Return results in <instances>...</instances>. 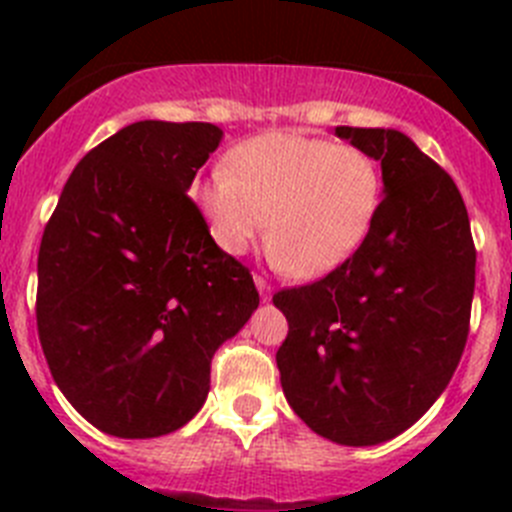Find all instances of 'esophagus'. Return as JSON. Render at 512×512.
Returning a JSON list of instances; mask_svg holds the SVG:
<instances>
[{"instance_id":"1","label":"esophagus","mask_w":512,"mask_h":512,"mask_svg":"<svg viewBox=\"0 0 512 512\" xmlns=\"http://www.w3.org/2000/svg\"><path fill=\"white\" fill-rule=\"evenodd\" d=\"M253 282H256V287H259V292H261V300H269L271 297V284L266 282L264 277H259V274H256V277H253Z\"/></svg>"}]
</instances>
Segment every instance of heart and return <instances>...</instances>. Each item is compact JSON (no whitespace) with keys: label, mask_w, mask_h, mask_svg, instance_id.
Returning <instances> with one entry per match:
<instances>
[{"label":"heart","mask_w":512,"mask_h":512,"mask_svg":"<svg viewBox=\"0 0 512 512\" xmlns=\"http://www.w3.org/2000/svg\"><path fill=\"white\" fill-rule=\"evenodd\" d=\"M382 194V171L369 153L302 133L246 140L228 166L192 189L220 251L241 256L266 225L271 259L297 279L346 264L372 230Z\"/></svg>","instance_id":"1"}]
</instances>
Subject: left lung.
<instances>
[{
	"mask_svg": "<svg viewBox=\"0 0 512 512\" xmlns=\"http://www.w3.org/2000/svg\"><path fill=\"white\" fill-rule=\"evenodd\" d=\"M382 164L384 197L359 251L274 305L289 408L318 436L374 446L408 431L454 377L469 336L474 251L459 189L400 130L336 128Z\"/></svg>",
	"mask_w": 512,
	"mask_h": 512,
	"instance_id": "8db88e82",
	"label": "left lung"
}]
</instances>
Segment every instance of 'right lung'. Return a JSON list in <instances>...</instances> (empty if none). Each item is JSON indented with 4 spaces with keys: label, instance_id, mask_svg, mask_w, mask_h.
<instances>
[{
    "label": "right lung",
    "instance_id": "add662e5",
    "mask_svg": "<svg viewBox=\"0 0 512 512\" xmlns=\"http://www.w3.org/2000/svg\"><path fill=\"white\" fill-rule=\"evenodd\" d=\"M223 130L140 120L81 158L43 230L38 336L94 428L156 438L205 405L212 356L259 307L187 197Z\"/></svg>",
    "mask_w": 512,
    "mask_h": 512
}]
</instances>
